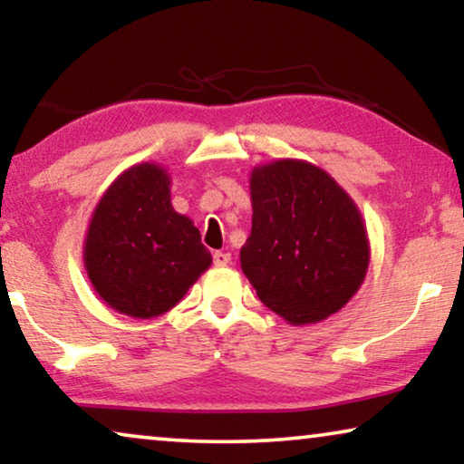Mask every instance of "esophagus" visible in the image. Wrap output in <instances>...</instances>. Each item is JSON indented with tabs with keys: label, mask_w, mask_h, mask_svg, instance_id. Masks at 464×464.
I'll use <instances>...</instances> for the list:
<instances>
[{
	"label": "esophagus",
	"mask_w": 464,
	"mask_h": 464,
	"mask_svg": "<svg viewBox=\"0 0 464 464\" xmlns=\"http://www.w3.org/2000/svg\"><path fill=\"white\" fill-rule=\"evenodd\" d=\"M213 264L215 266H227L232 264V256L227 251H215L213 253Z\"/></svg>",
	"instance_id": "34e87169"
}]
</instances>
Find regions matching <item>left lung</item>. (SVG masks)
Masks as SVG:
<instances>
[{"mask_svg":"<svg viewBox=\"0 0 464 464\" xmlns=\"http://www.w3.org/2000/svg\"><path fill=\"white\" fill-rule=\"evenodd\" d=\"M249 186L253 221L240 268L259 300L291 325L338 313L370 266L357 205L325 170L289 158L253 169Z\"/></svg>","mask_w":464,"mask_h":464,"instance_id":"left-lung-1","label":"left lung"}]
</instances>
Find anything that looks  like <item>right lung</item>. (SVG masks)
Segmentation results:
<instances>
[{
    "label": "right lung",
    "instance_id": "obj_1",
    "mask_svg": "<svg viewBox=\"0 0 464 464\" xmlns=\"http://www.w3.org/2000/svg\"><path fill=\"white\" fill-rule=\"evenodd\" d=\"M160 164L124 170L101 196L88 226L84 266L107 306L135 319L169 313L211 266L198 227L170 205Z\"/></svg>",
    "mask_w": 464,
    "mask_h": 464
}]
</instances>
